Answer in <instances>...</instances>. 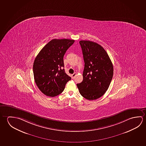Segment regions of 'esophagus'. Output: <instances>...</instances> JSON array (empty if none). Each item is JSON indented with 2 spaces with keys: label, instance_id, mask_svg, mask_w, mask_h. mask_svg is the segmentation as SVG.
<instances>
[{
  "label": "esophagus",
  "instance_id": "34e87169",
  "mask_svg": "<svg viewBox=\"0 0 146 146\" xmlns=\"http://www.w3.org/2000/svg\"><path fill=\"white\" fill-rule=\"evenodd\" d=\"M77 73H74V74H73L72 75V79H74V78H75V76L76 75Z\"/></svg>",
  "mask_w": 146,
  "mask_h": 146
}]
</instances>
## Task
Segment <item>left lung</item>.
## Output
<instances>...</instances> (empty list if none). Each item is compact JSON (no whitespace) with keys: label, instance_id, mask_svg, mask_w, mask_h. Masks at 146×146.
Listing matches in <instances>:
<instances>
[{"label":"left lung","instance_id":"left-lung-1","mask_svg":"<svg viewBox=\"0 0 146 146\" xmlns=\"http://www.w3.org/2000/svg\"><path fill=\"white\" fill-rule=\"evenodd\" d=\"M84 62L83 80L77 84L81 96L88 100L100 98L108 90L113 68L104 49L97 43L80 41Z\"/></svg>","mask_w":146,"mask_h":146}]
</instances>
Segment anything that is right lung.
<instances>
[{"instance_id":"1","label":"right lung","mask_w":146,"mask_h":146,"mask_svg":"<svg viewBox=\"0 0 146 146\" xmlns=\"http://www.w3.org/2000/svg\"><path fill=\"white\" fill-rule=\"evenodd\" d=\"M75 41L53 39L36 56L33 65L34 79L39 90L46 96L55 97L62 93L71 79L65 71L64 56Z\"/></svg>"}]
</instances>
